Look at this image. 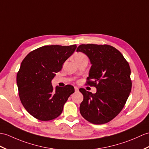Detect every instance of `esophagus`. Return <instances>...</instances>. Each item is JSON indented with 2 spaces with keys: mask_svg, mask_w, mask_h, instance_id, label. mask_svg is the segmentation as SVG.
<instances>
[{
  "mask_svg": "<svg viewBox=\"0 0 149 149\" xmlns=\"http://www.w3.org/2000/svg\"><path fill=\"white\" fill-rule=\"evenodd\" d=\"M74 88H75V92L79 91V88H78L77 87H75Z\"/></svg>",
  "mask_w": 149,
  "mask_h": 149,
  "instance_id": "34e87169",
  "label": "esophagus"
}]
</instances>
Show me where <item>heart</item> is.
Returning <instances> with one entry per match:
<instances>
[{
    "label": "heart",
    "instance_id": "1",
    "mask_svg": "<svg viewBox=\"0 0 149 149\" xmlns=\"http://www.w3.org/2000/svg\"><path fill=\"white\" fill-rule=\"evenodd\" d=\"M86 58V56H85V54H84L83 53H77L75 55V60H81V59H83Z\"/></svg>",
    "mask_w": 149,
    "mask_h": 149
}]
</instances>
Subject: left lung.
Here are the masks:
<instances>
[{
	"label": "left lung",
	"instance_id": "obj_1",
	"mask_svg": "<svg viewBox=\"0 0 149 149\" xmlns=\"http://www.w3.org/2000/svg\"><path fill=\"white\" fill-rule=\"evenodd\" d=\"M77 52L89 58L92 65L86 85L97 89L95 94L79 89L84 96L81 114L93 124L108 123L121 111L129 97L132 86L129 63L120 51L109 45L81 44Z\"/></svg>",
	"mask_w": 149,
	"mask_h": 149
}]
</instances>
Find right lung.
I'll return each mask as SVG.
<instances>
[{
    "mask_svg": "<svg viewBox=\"0 0 149 149\" xmlns=\"http://www.w3.org/2000/svg\"><path fill=\"white\" fill-rule=\"evenodd\" d=\"M76 47V44L44 46L30 52L21 63L16 77L19 98L26 111L35 118L40 120L56 118L74 93L71 85L54 89L51 81Z\"/></svg>",
    "mask_w": 149,
    "mask_h": 149,
    "instance_id": "1",
    "label": "right lung"
}]
</instances>
